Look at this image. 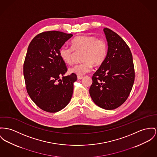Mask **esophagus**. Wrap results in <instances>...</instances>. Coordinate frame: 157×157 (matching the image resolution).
I'll return each instance as SVG.
<instances>
[{
	"mask_svg": "<svg viewBox=\"0 0 157 157\" xmlns=\"http://www.w3.org/2000/svg\"><path fill=\"white\" fill-rule=\"evenodd\" d=\"M83 78V76H81V75H78V76H77V79H78V80H81V79H82Z\"/></svg>",
	"mask_w": 157,
	"mask_h": 157,
	"instance_id": "esophagus-1",
	"label": "esophagus"
}]
</instances>
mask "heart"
Listing matches in <instances>:
<instances>
[{
    "label": "heart",
    "instance_id": "heart-1",
    "mask_svg": "<svg viewBox=\"0 0 157 157\" xmlns=\"http://www.w3.org/2000/svg\"><path fill=\"white\" fill-rule=\"evenodd\" d=\"M71 47L63 46L59 54L63 62L67 64L72 63L74 51L83 52L82 63L69 68V72L82 75L89 72L92 67H99L104 63L108 53L107 42L102 38L94 36H79L71 41Z\"/></svg>",
    "mask_w": 157,
    "mask_h": 157
}]
</instances>
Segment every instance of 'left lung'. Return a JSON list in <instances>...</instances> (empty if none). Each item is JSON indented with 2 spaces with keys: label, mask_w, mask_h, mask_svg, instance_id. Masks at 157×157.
I'll return each instance as SVG.
<instances>
[{
  "label": "left lung",
  "mask_w": 157,
  "mask_h": 157,
  "mask_svg": "<svg viewBox=\"0 0 157 157\" xmlns=\"http://www.w3.org/2000/svg\"><path fill=\"white\" fill-rule=\"evenodd\" d=\"M108 53L104 63L94 74L90 95L96 104L114 109L128 98L135 81L132 54L124 40L113 30L105 28Z\"/></svg>",
  "instance_id": "8db88e82"
}]
</instances>
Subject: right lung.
<instances>
[{
    "label": "right lung",
    "mask_w": 157,
    "mask_h": 157,
    "mask_svg": "<svg viewBox=\"0 0 157 157\" xmlns=\"http://www.w3.org/2000/svg\"><path fill=\"white\" fill-rule=\"evenodd\" d=\"M73 36L58 31L42 32L29 46L23 67L26 89L32 101L44 111L58 112L71 99L77 75L60 78L67 67L59 51Z\"/></svg>",
    "instance_id": "obj_1"
}]
</instances>
